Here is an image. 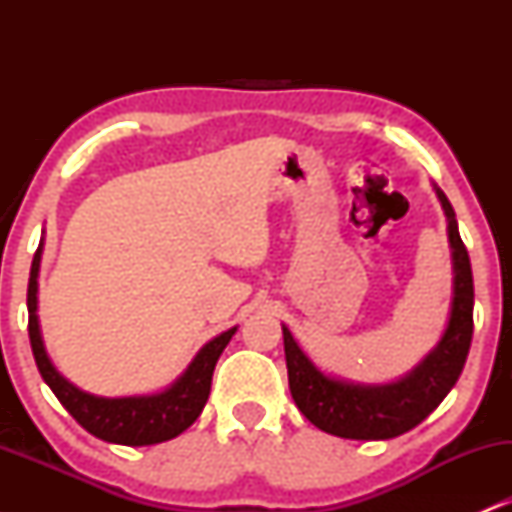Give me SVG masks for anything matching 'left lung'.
<instances>
[{
    "label": "left lung",
    "instance_id": "1",
    "mask_svg": "<svg viewBox=\"0 0 512 512\" xmlns=\"http://www.w3.org/2000/svg\"><path fill=\"white\" fill-rule=\"evenodd\" d=\"M448 219L452 250V303L443 337L428 354L402 375L383 385L351 383L327 375L298 346L289 327L284 330L286 368L296 407L320 431L351 440H387L419 426L455 387L474 332V281L467 248L460 238L455 209L438 185H433Z\"/></svg>",
    "mask_w": 512,
    "mask_h": 512
}]
</instances>
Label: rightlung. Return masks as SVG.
Instances as JSON below:
<instances>
[{
  "label": "right lung",
  "instance_id": "obj_1",
  "mask_svg": "<svg viewBox=\"0 0 512 512\" xmlns=\"http://www.w3.org/2000/svg\"><path fill=\"white\" fill-rule=\"evenodd\" d=\"M40 255H43V240L35 250L31 264V279H28V337L31 349L38 363L40 375L62 407L86 428L91 436L117 445H156L163 440L180 436L197 421L207 404L211 392V375H214L216 361L231 342L238 327L221 332L192 358L190 366L182 370L175 383L154 395H132V397H98L81 390L52 366L48 351H45L43 334L38 322V272Z\"/></svg>",
  "mask_w": 512,
  "mask_h": 512
}]
</instances>
